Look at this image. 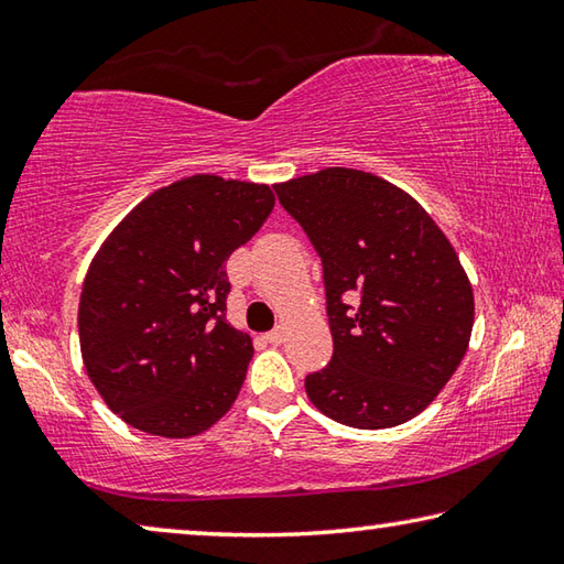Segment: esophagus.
I'll return each mask as SVG.
<instances>
[{"instance_id":"esophagus-1","label":"esophagus","mask_w":564,"mask_h":564,"mask_svg":"<svg viewBox=\"0 0 564 564\" xmlns=\"http://www.w3.org/2000/svg\"><path fill=\"white\" fill-rule=\"evenodd\" d=\"M265 340H269L271 346H281V343L285 340V330L283 328H275L271 333H265Z\"/></svg>"}]
</instances>
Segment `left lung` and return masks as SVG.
I'll return each instance as SVG.
<instances>
[{
	"label": "left lung",
	"mask_w": 564,
	"mask_h": 564,
	"mask_svg": "<svg viewBox=\"0 0 564 564\" xmlns=\"http://www.w3.org/2000/svg\"><path fill=\"white\" fill-rule=\"evenodd\" d=\"M323 261L333 358L305 378L323 415L360 431L408 423L460 366L475 295L453 243L413 196L358 169L275 184Z\"/></svg>",
	"instance_id": "obj_1"
}]
</instances>
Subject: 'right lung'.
Returning <instances> with one entry per match:
<instances>
[{"label":"right lung","instance_id":"add662e5","mask_svg":"<svg viewBox=\"0 0 564 564\" xmlns=\"http://www.w3.org/2000/svg\"><path fill=\"white\" fill-rule=\"evenodd\" d=\"M273 204L269 184L194 174L149 194L99 246L82 285L79 346L123 423L194 437L231 410L253 340L226 321V261Z\"/></svg>","mask_w":564,"mask_h":564}]
</instances>
